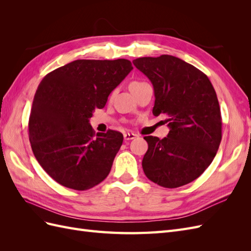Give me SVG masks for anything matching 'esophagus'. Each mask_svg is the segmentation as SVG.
I'll return each mask as SVG.
<instances>
[{
  "label": "esophagus",
  "mask_w": 251,
  "mask_h": 251,
  "mask_svg": "<svg viewBox=\"0 0 251 251\" xmlns=\"http://www.w3.org/2000/svg\"><path fill=\"white\" fill-rule=\"evenodd\" d=\"M136 137H137V135L134 134V133H126L124 135L125 140H132V139H135Z\"/></svg>",
  "instance_id": "34e87169"
}]
</instances>
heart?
I'll return each mask as SVG.
<instances>
[{
  "label": "heart",
  "instance_id": "heart-1",
  "mask_svg": "<svg viewBox=\"0 0 251 251\" xmlns=\"http://www.w3.org/2000/svg\"><path fill=\"white\" fill-rule=\"evenodd\" d=\"M142 83H144L143 81H133L132 83H131V86H130V88L132 89V88H134V87H137V86H140V85H142Z\"/></svg>",
  "mask_w": 251,
  "mask_h": 251
}]
</instances>
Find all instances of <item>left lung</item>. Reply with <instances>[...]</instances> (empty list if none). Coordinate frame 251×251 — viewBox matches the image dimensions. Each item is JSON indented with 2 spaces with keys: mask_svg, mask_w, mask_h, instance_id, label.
<instances>
[{
  "mask_svg": "<svg viewBox=\"0 0 251 251\" xmlns=\"http://www.w3.org/2000/svg\"><path fill=\"white\" fill-rule=\"evenodd\" d=\"M133 64L154 87L153 114H165L170 127L163 139L144 137L143 172L163 187L185 185L208 168L222 139L216 91L206 75L176 56L139 57Z\"/></svg>",
  "mask_w": 251,
  "mask_h": 251,
  "instance_id": "obj_1",
  "label": "left lung"
}]
</instances>
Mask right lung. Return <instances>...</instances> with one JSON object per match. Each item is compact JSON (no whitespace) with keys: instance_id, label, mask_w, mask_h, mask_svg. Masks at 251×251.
Listing matches in <instances>:
<instances>
[{"instance_id":"add662e5","label":"right lung","mask_w":251,"mask_h":251,"mask_svg":"<svg viewBox=\"0 0 251 251\" xmlns=\"http://www.w3.org/2000/svg\"><path fill=\"white\" fill-rule=\"evenodd\" d=\"M133 70L130 60L77 59L40 82L29 117V140L42 168L60 185L86 191L109 175L124 136L90 125L112 91Z\"/></svg>"}]
</instances>
